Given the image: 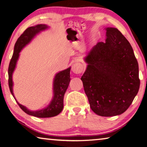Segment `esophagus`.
Wrapping results in <instances>:
<instances>
[{"label":"esophagus","mask_w":147,"mask_h":147,"mask_svg":"<svg viewBox=\"0 0 147 147\" xmlns=\"http://www.w3.org/2000/svg\"><path fill=\"white\" fill-rule=\"evenodd\" d=\"M84 71V66L80 62H76L72 66V71L75 74H80Z\"/></svg>","instance_id":"34e87169"}]
</instances>
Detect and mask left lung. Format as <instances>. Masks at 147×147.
<instances>
[{
    "label": "left lung",
    "mask_w": 147,
    "mask_h": 147,
    "mask_svg": "<svg viewBox=\"0 0 147 147\" xmlns=\"http://www.w3.org/2000/svg\"><path fill=\"white\" fill-rule=\"evenodd\" d=\"M105 42L95 45L84 58L81 80L90 109L98 115H120L140 89L138 63L129 42L118 29L106 28Z\"/></svg>",
    "instance_id": "left-lung-1"
}]
</instances>
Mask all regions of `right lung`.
I'll use <instances>...</instances> for the list:
<instances>
[{"mask_svg":"<svg viewBox=\"0 0 147 147\" xmlns=\"http://www.w3.org/2000/svg\"><path fill=\"white\" fill-rule=\"evenodd\" d=\"M48 28H49V26L46 24H38L34 26H31L26 29L25 31L21 34L17 41L16 42L14 47V51H13L8 68V84L11 93L14 97L18 105L24 112H25L29 115L35 116L37 118H51V117L57 116L62 112L63 108V96L71 80V67L60 71L59 73L55 74L53 85V97L52 100L46 107L38 111L29 110L26 107L21 105L17 101L13 91V82L12 76L17 65V61L20 56L19 53L21 50L29 44V42L34 38L36 34Z\"/></svg>","mask_w":147,"mask_h":147,"instance_id":"add662e5","label":"right lung"}]
</instances>
